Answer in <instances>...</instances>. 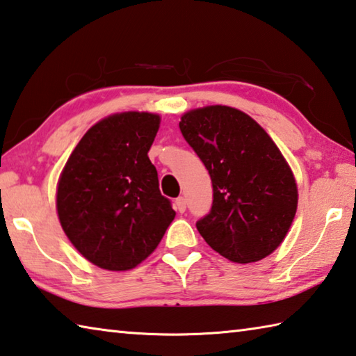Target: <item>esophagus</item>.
Instances as JSON below:
<instances>
[{"mask_svg": "<svg viewBox=\"0 0 356 356\" xmlns=\"http://www.w3.org/2000/svg\"><path fill=\"white\" fill-rule=\"evenodd\" d=\"M174 205H176V210L179 213H184L186 210V199L184 196H180L176 199V202H174Z\"/></svg>", "mask_w": 356, "mask_h": 356, "instance_id": "1", "label": "esophagus"}]
</instances>
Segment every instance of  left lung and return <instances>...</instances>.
I'll return each instance as SVG.
<instances>
[{
    "label": "left lung",
    "mask_w": 356,
    "mask_h": 356,
    "mask_svg": "<svg viewBox=\"0 0 356 356\" xmlns=\"http://www.w3.org/2000/svg\"><path fill=\"white\" fill-rule=\"evenodd\" d=\"M179 127L211 177V210L196 222L207 244L241 264L273 254L297 210L293 171L273 138L227 106L186 112Z\"/></svg>",
    "instance_id": "1"
}]
</instances>
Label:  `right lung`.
Returning a JSON list of instances; mask_svg holds the SVG:
<instances>
[{"label": "right lung", "instance_id": "add662e5", "mask_svg": "<svg viewBox=\"0 0 356 356\" xmlns=\"http://www.w3.org/2000/svg\"><path fill=\"white\" fill-rule=\"evenodd\" d=\"M159 126L156 113L107 116L88 129L60 174L56 207L62 229L102 269L137 266L176 216L147 157Z\"/></svg>", "mask_w": 356, "mask_h": 356}]
</instances>
